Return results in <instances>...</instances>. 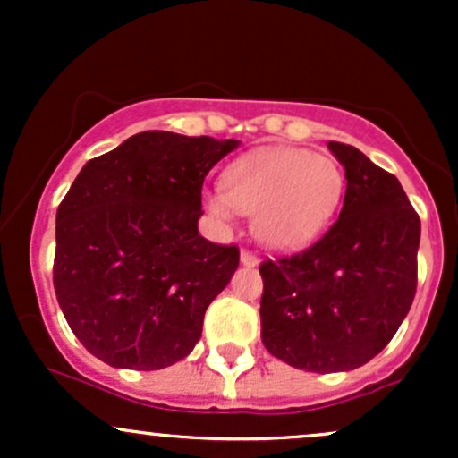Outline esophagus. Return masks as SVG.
Wrapping results in <instances>:
<instances>
[{
    "label": "esophagus",
    "instance_id": "34e87169",
    "mask_svg": "<svg viewBox=\"0 0 458 458\" xmlns=\"http://www.w3.org/2000/svg\"><path fill=\"white\" fill-rule=\"evenodd\" d=\"M241 262H243L245 267H256V265H259V256L251 254V251L243 250V251H241Z\"/></svg>",
    "mask_w": 458,
    "mask_h": 458
}]
</instances>
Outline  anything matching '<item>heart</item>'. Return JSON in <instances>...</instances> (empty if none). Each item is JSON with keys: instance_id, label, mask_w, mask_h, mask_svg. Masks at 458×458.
I'll use <instances>...</instances> for the list:
<instances>
[{"instance_id": "heart-1", "label": "heart", "mask_w": 458, "mask_h": 458, "mask_svg": "<svg viewBox=\"0 0 458 458\" xmlns=\"http://www.w3.org/2000/svg\"><path fill=\"white\" fill-rule=\"evenodd\" d=\"M343 172L329 157L303 148H265L234 161L224 174V191L207 193V208L230 219L251 215L265 245L288 250L314 239L343 198Z\"/></svg>"}]
</instances>
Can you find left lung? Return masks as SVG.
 <instances>
[{"mask_svg":"<svg viewBox=\"0 0 458 458\" xmlns=\"http://www.w3.org/2000/svg\"><path fill=\"white\" fill-rule=\"evenodd\" d=\"M346 176L340 217L317 243L265 260L262 344L308 372H344L379 355L418 286L420 217L398 178L361 150L329 141Z\"/></svg>","mask_w":458,"mask_h":458,"instance_id":"8db88e82","label":"left lung"}]
</instances>
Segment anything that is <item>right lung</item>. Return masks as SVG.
Segmentation results:
<instances>
[{
    "mask_svg": "<svg viewBox=\"0 0 458 458\" xmlns=\"http://www.w3.org/2000/svg\"><path fill=\"white\" fill-rule=\"evenodd\" d=\"M239 140L144 131L90 159L57 207L54 288L68 327L114 368L193 351L239 247L198 233L204 176Z\"/></svg>",
    "mask_w": 458,
    "mask_h": 458,
    "instance_id": "obj_1",
    "label": "right lung"
}]
</instances>
